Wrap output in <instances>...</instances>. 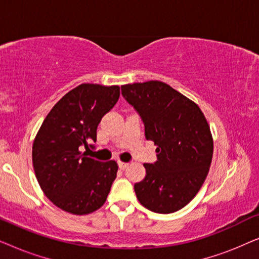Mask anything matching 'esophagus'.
Listing matches in <instances>:
<instances>
[{"label": "esophagus", "instance_id": "34e87169", "mask_svg": "<svg viewBox=\"0 0 259 259\" xmlns=\"http://www.w3.org/2000/svg\"><path fill=\"white\" fill-rule=\"evenodd\" d=\"M118 165H119V168L120 169H125L127 166H128V162H123V161H118Z\"/></svg>", "mask_w": 259, "mask_h": 259}]
</instances>
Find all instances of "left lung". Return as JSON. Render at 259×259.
I'll use <instances>...</instances> for the list:
<instances>
[{
    "instance_id": "8db88e82",
    "label": "left lung",
    "mask_w": 259,
    "mask_h": 259,
    "mask_svg": "<svg viewBox=\"0 0 259 259\" xmlns=\"http://www.w3.org/2000/svg\"><path fill=\"white\" fill-rule=\"evenodd\" d=\"M136 109L145 138L157 145V161L144 164L146 176L134 184L138 200L152 212L172 213L200 190L210 168L213 141L200 108L161 81L121 86Z\"/></svg>"
}]
</instances>
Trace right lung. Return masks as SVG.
Returning a JSON list of instances; mask_svg holds the SVG:
<instances>
[{
  "mask_svg": "<svg viewBox=\"0 0 259 259\" xmlns=\"http://www.w3.org/2000/svg\"><path fill=\"white\" fill-rule=\"evenodd\" d=\"M119 86L82 83L48 113L33 144L35 176L46 197L73 214H87L105 204L118 164L95 160L80 147L97 141L102 116L114 107Z\"/></svg>",
  "mask_w": 259,
  "mask_h": 259,
  "instance_id": "obj_1",
  "label": "right lung"
}]
</instances>
